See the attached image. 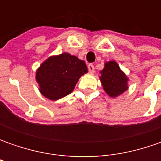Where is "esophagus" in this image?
Instances as JSON below:
<instances>
[{
  "label": "esophagus",
  "instance_id": "34e87169",
  "mask_svg": "<svg viewBox=\"0 0 161 161\" xmlns=\"http://www.w3.org/2000/svg\"><path fill=\"white\" fill-rule=\"evenodd\" d=\"M88 69H89V71H90V73H94L95 72V67H94V65L92 64H90L88 65Z\"/></svg>",
  "mask_w": 161,
  "mask_h": 161
}]
</instances>
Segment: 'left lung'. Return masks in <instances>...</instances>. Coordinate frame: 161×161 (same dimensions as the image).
I'll list each match as a JSON object with an SVG mask.
<instances>
[{"mask_svg": "<svg viewBox=\"0 0 161 161\" xmlns=\"http://www.w3.org/2000/svg\"><path fill=\"white\" fill-rule=\"evenodd\" d=\"M99 77L104 91L110 97H116L128 90L129 78L114 61L106 62Z\"/></svg>", "mask_w": 161, "mask_h": 161, "instance_id": "1", "label": "left lung"}]
</instances>
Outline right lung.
I'll use <instances>...</instances> for the list:
<instances>
[{"instance_id": "add662e5", "label": "right lung", "mask_w": 161, "mask_h": 161, "mask_svg": "<svg viewBox=\"0 0 161 161\" xmlns=\"http://www.w3.org/2000/svg\"><path fill=\"white\" fill-rule=\"evenodd\" d=\"M88 72L85 62L69 53L52 55L36 71V80L42 96L55 101L73 91L79 79Z\"/></svg>"}]
</instances>
